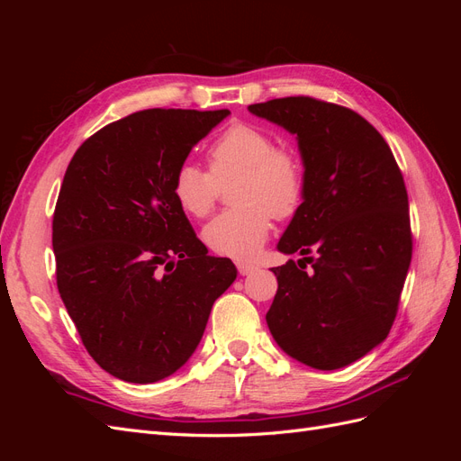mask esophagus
<instances>
[{"label":"esophagus","instance_id":"34e87169","mask_svg":"<svg viewBox=\"0 0 461 461\" xmlns=\"http://www.w3.org/2000/svg\"><path fill=\"white\" fill-rule=\"evenodd\" d=\"M236 267H239V273L242 276L252 275L256 271V265L254 263H248V261H236Z\"/></svg>","mask_w":461,"mask_h":461}]
</instances>
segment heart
I'll list each match as a JSON object with an SVG mask.
<instances>
[{
    "label": "heart",
    "instance_id": "1",
    "mask_svg": "<svg viewBox=\"0 0 461 461\" xmlns=\"http://www.w3.org/2000/svg\"><path fill=\"white\" fill-rule=\"evenodd\" d=\"M209 173L183 163L173 176V196L190 217L213 212L221 188L230 186V212L203 229V240L219 256L252 259L271 230V219L294 215L303 200L305 171L296 149L275 146L273 136L252 124H234L207 149Z\"/></svg>",
    "mask_w": 461,
    "mask_h": 461
}]
</instances>
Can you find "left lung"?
I'll return each mask as SVG.
<instances>
[{
    "instance_id": "obj_1",
    "label": "left lung",
    "mask_w": 461,
    "mask_h": 461,
    "mask_svg": "<svg viewBox=\"0 0 461 461\" xmlns=\"http://www.w3.org/2000/svg\"><path fill=\"white\" fill-rule=\"evenodd\" d=\"M248 109L296 134L305 171L303 202L276 244L302 259L271 269L278 288L265 319L300 364L346 367L388 337L408 276L411 229L400 167L373 124L348 107L292 95Z\"/></svg>"
}]
</instances>
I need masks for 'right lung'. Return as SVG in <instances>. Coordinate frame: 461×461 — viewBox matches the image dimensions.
<instances>
[{"label": "right lung", "instance_id": "add662e5", "mask_svg": "<svg viewBox=\"0 0 461 461\" xmlns=\"http://www.w3.org/2000/svg\"><path fill=\"white\" fill-rule=\"evenodd\" d=\"M229 109H144L107 124L67 167L53 213L58 288L82 344L127 383L196 350L234 263L207 256L173 196L175 171Z\"/></svg>", "mask_w": 461, "mask_h": 461}]
</instances>
